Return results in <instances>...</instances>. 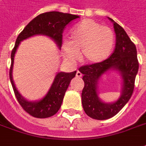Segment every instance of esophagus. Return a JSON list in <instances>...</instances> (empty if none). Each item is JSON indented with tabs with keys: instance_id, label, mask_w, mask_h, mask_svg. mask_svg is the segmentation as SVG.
<instances>
[{
	"instance_id": "obj_1",
	"label": "esophagus",
	"mask_w": 146,
	"mask_h": 146,
	"mask_svg": "<svg viewBox=\"0 0 146 146\" xmlns=\"http://www.w3.org/2000/svg\"><path fill=\"white\" fill-rule=\"evenodd\" d=\"M81 76H82V74H81V72H80V71H77V73H76V77H81Z\"/></svg>"
}]
</instances>
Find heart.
Instances as JSON below:
<instances>
[{"label": "heart", "mask_w": 146, "mask_h": 146, "mask_svg": "<svg viewBox=\"0 0 146 146\" xmlns=\"http://www.w3.org/2000/svg\"><path fill=\"white\" fill-rule=\"evenodd\" d=\"M113 46L114 34L111 29L86 19L72 29L69 40L63 44V51L70 60H76L80 52L84 63L96 64L106 60Z\"/></svg>", "instance_id": "b5f03b06"}]
</instances>
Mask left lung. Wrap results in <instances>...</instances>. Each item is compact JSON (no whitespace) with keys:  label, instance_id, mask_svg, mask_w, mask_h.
<instances>
[{"label":"left lung","instance_id":"1","mask_svg":"<svg viewBox=\"0 0 146 146\" xmlns=\"http://www.w3.org/2000/svg\"><path fill=\"white\" fill-rule=\"evenodd\" d=\"M113 23L116 33V45L110 56L102 62L81 66L79 69L84 76L85 86L81 94L83 109L89 117L96 120H106L113 117L126 105L131 98L138 71L137 48L121 26L109 17ZM116 70L123 78L121 97L114 102L106 103L99 98L98 81L103 74L110 70Z\"/></svg>","mask_w":146,"mask_h":146}]
</instances>
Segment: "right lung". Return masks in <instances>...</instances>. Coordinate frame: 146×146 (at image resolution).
Returning a JSON list of instances; mask_svg holds the SVG:
<instances>
[{
  "label": "right lung",
  "instance_id": "right-lung-1",
  "mask_svg": "<svg viewBox=\"0 0 146 146\" xmlns=\"http://www.w3.org/2000/svg\"><path fill=\"white\" fill-rule=\"evenodd\" d=\"M79 16L60 12H48L38 15L25 27L16 40L13 49L11 52V66L9 78L14 91L15 96L21 106L25 112L34 117L46 118L56 114L61 106L65 92L71 80L76 75V71L72 73L60 72L56 75L52 86L47 94L40 101L29 102L24 98L17 90L13 79V68L14 56L21 41L34 35H44L52 39L60 48L62 45V33L65 26Z\"/></svg>",
  "mask_w": 146,
  "mask_h": 146
}]
</instances>
